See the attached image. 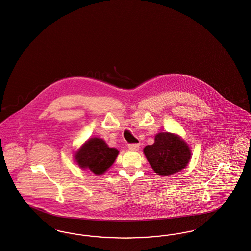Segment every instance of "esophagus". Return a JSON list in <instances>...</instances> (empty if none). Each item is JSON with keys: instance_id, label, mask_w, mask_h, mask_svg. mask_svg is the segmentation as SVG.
I'll return each instance as SVG.
<instances>
[{"instance_id": "obj_1", "label": "esophagus", "mask_w": 251, "mask_h": 251, "mask_svg": "<svg viewBox=\"0 0 251 251\" xmlns=\"http://www.w3.org/2000/svg\"><path fill=\"white\" fill-rule=\"evenodd\" d=\"M140 148V145L138 143H131L128 144V149L131 151H138Z\"/></svg>"}]
</instances>
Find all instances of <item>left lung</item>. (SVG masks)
Wrapping results in <instances>:
<instances>
[{"label": "left lung", "mask_w": 251, "mask_h": 251, "mask_svg": "<svg viewBox=\"0 0 251 251\" xmlns=\"http://www.w3.org/2000/svg\"><path fill=\"white\" fill-rule=\"evenodd\" d=\"M147 160L158 175H175L187 166L191 150L178 135L161 132L155 135L154 142L143 149Z\"/></svg>", "instance_id": "obj_1"}]
</instances>
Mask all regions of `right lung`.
<instances>
[{"instance_id": "right-lung-1", "label": "right lung", "mask_w": 251, "mask_h": 251, "mask_svg": "<svg viewBox=\"0 0 251 251\" xmlns=\"http://www.w3.org/2000/svg\"><path fill=\"white\" fill-rule=\"evenodd\" d=\"M118 153L117 149L109 147L102 139L92 138L76 151L75 160L79 168L103 175L114 163Z\"/></svg>"}]
</instances>
